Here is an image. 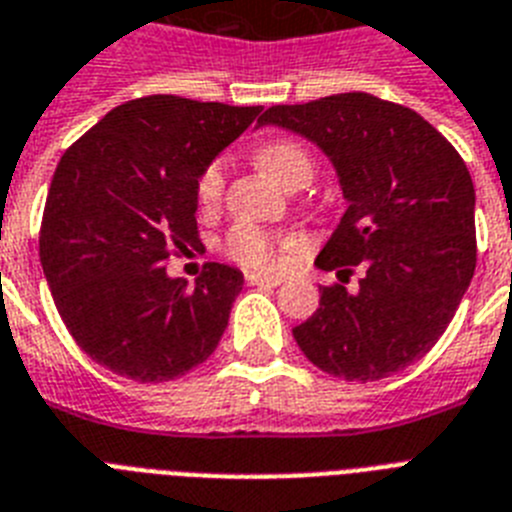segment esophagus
I'll use <instances>...</instances> for the list:
<instances>
[{
  "label": "esophagus",
  "mask_w": 512,
  "mask_h": 512,
  "mask_svg": "<svg viewBox=\"0 0 512 512\" xmlns=\"http://www.w3.org/2000/svg\"><path fill=\"white\" fill-rule=\"evenodd\" d=\"M249 286H278L281 284V278L278 276H263V273H247L244 276Z\"/></svg>",
  "instance_id": "1"
}]
</instances>
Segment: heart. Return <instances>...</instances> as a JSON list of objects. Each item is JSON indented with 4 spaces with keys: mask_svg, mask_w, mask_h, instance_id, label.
Segmentation results:
<instances>
[{
    "mask_svg": "<svg viewBox=\"0 0 512 512\" xmlns=\"http://www.w3.org/2000/svg\"><path fill=\"white\" fill-rule=\"evenodd\" d=\"M257 162L263 165L268 176H273L278 184L297 186L307 184L313 176V160L307 155V149L292 139H268L257 147ZM226 191V160L215 157L207 162L202 173L197 176L194 194L202 213L218 210L220 199ZM297 242L289 236L270 234L265 228L252 226V223H239L223 239V252L234 263L252 270H276L286 263L289 252H294Z\"/></svg>",
    "mask_w": 512,
    "mask_h": 512,
    "instance_id": "heart-1",
    "label": "heart"
}]
</instances>
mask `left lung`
<instances>
[{
	"instance_id": "8db88e82",
	"label": "left lung",
	"mask_w": 512,
	"mask_h": 512,
	"mask_svg": "<svg viewBox=\"0 0 512 512\" xmlns=\"http://www.w3.org/2000/svg\"><path fill=\"white\" fill-rule=\"evenodd\" d=\"M265 123L318 144L350 205L315 265H365L355 294L321 286L318 310L292 331L299 350L344 381L421 360L476 270V191L458 149L415 110L365 91L268 107Z\"/></svg>"
}]
</instances>
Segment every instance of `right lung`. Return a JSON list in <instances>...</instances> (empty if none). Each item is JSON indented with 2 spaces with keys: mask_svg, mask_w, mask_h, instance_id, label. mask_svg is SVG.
Here are the masks:
<instances>
[{
  "mask_svg": "<svg viewBox=\"0 0 512 512\" xmlns=\"http://www.w3.org/2000/svg\"><path fill=\"white\" fill-rule=\"evenodd\" d=\"M263 107L152 94L115 107L57 162L39 257L70 336L94 363L160 384L205 363L242 292L207 263L197 284L165 263L202 247L194 184Z\"/></svg>",
  "mask_w": 512,
  "mask_h": 512,
  "instance_id": "right-lung-1",
  "label": "right lung"
}]
</instances>
